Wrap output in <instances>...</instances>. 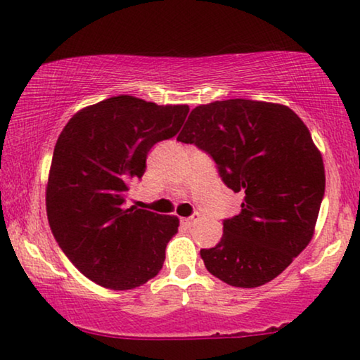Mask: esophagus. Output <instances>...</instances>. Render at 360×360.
<instances>
[{
  "mask_svg": "<svg viewBox=\"0 0 360 360\" xmlns=\"http://www.w3.org/2000/svg\"><path fill=\"white\" fill-rule=\"evenodd\" d=\"M197 221H198V214H192L191 218H182L181 219V223L184 224L186 228H192Z\"/></svg>",
  "mask_w": 360,
  "mask_h": 360,
  "instance_id": "34e87169",
  "label": "esophagus"
}]
</instances>
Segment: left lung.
<instances>
[{"mask_svg": "<svg viewBox=\"0 0 360 360\" xmlns=\"http://www.w3.org/2000/svg\"><path fill=\"white\" fill-rule=\"evenodd\" d=\"M178 141L210 155L224 184L244 194L221 240L200 250L207 270L236 288L271 281L307 248L325 194L307 126L284 105L234 98L192 110Z\"/></svg>", "mask_w": 360, "mask_h": 360, "instance_id": "left-lung-1", "label": "left lung"}]
</instances>
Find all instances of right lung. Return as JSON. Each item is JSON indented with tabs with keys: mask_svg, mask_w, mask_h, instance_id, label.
Segmentation results:
<instances>
[{
	"mask_svg": "<svg viewBox=\"0 0 360 360\" xmlns=\"http://www.w3.org/2000/svg\"><path fill=\"white\" fill-rule=\"evenodd\" d=\"M187 105L117 95L77 111L60 134L46 184V214L58 245L100 286L126 291L158 275L179 219L126 208L155 143L174 137Z\"/></svg>",
	"mask_w": 360,
	"mask_h": 360,
	"instance_id": "1",
	"label": "right lung"
}]
</instances>
